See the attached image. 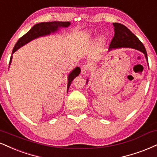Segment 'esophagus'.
<instances>
[{"mask_svg": "<svg viewBox=\"0 0 157 157\" xmlns=\"http://www.w3.org/2000/svg\"><path fill=\"white\" fill-rule=\"evenodd\" d=\"M89 66L88 65H83L81 68V73L82 75H86V74L88 72V71L89 70Z\"/></svg>", "mask_w": 157, "mask_h": 157, "instance_id": "obj_1", "label": "esophagus"}]
</instances>
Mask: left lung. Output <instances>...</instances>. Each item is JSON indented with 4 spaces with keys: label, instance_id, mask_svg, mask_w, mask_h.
Masks as SVG:
<instances>
[{
    "label": "left lung",
    "instance_id": "8db88e82",
    "mask_svg": "<svg viewBox=\"0 0 157 157\" xmlns=\"http://www.w3.org/2000/svg\"><path fill=\"white\" fill-rule=\"evenodd\" d=\"M114 25L115 34L113 36L110 44H109V51L118 48H132L140 51L145 55V59L148 64L147 52L144 45L139 40V39L125 25L121 23H113ZM88 79H87L86 84L88 83Z\"/></svg>",
    "mask_w": 157,
    "mask_h": 157
}]
</instances>
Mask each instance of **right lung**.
<instances>
[{"label": "right lung", "instance_id": "add662e5", "mask_svg": "<svg viewBox=\"0 0 157 157\" xmlns=\"http://www.w3.org/2000/svg\"><path fill=\"white\" fill-rule=\"evenodd\" d=\"M70 22H41V23L35 25L33 27L25 33L23 36H22L17 41V42L15 44L14 49L12 50V54L14 53L18 49L21 47L24 46L25 44H28V42L31 41L33 39H37V38L41 36H46L50 35L51 33H54L58 32L60 28H66L70 25ZM12 56H11L10 61H9V65L12 63ZM80 73V68L77 67L73 69L68 75V84H67V92L69 90V87L71 86V82L77 76H78Z\"/></svg>", "mask_w": 157, "mask_h": 157}]
</instances>
